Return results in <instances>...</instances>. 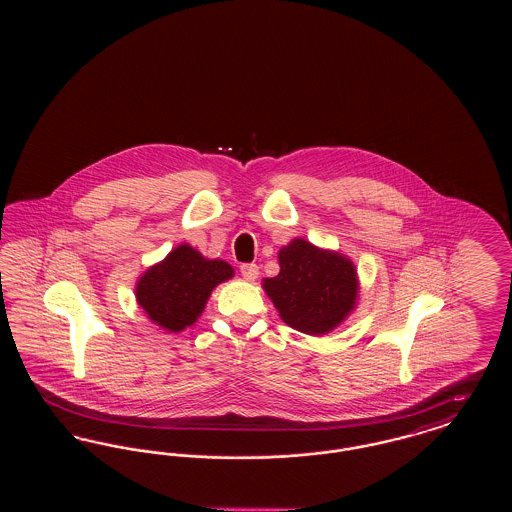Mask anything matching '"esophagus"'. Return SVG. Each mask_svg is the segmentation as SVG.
Segmentation results:
<instances>
[{"label":"esophagus","mask_w":512,"mask_h":512,"mask_svg":"<svg viewBox=\"0 0 512 512\" xmlns=\"http://www.w3.org/2000/svg\"><path fill=\"white\" fill-rule=\"evenodd\" d=\"M240 272H242V276H244L247 282H255L257 276H259V267L253 265V263L251 265H242Z\"/></svg>","instance_id":"1"}]
</instances>
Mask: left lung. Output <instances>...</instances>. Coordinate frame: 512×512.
<instances>
[{
  "label": "left lung",
  "mask_w": 512,
  "mask_h": 512,
  "mask_svg": "<svg viewBox=\"0 0 512 512\" xmlns=\"http://www.w3.org/2000/svg\"><path fill=\"white\" fill-rule=\"evenodd\" d=\"M278 263V276L265 278L263 288L288 326L328 334L355 309L359 280L345 255L295 238L280 249Z\"/></svg>",
  "instance_id": "left-lung-1"
}]
</instances>
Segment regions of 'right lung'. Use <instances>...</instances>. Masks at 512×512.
Wrapping results in <instances>:
<instances>
[{
  "mask_svg": "<svg viewBox=\"0 0 512 512\" xmlns=\"http://www.w3.org/2000/svg\"><path fill=\"white\" fill-rule=\"evenodd\" d=\"M232 276L234 268L226 261L205 259L192 245L182 244L147 268L136 284V299L157 326L182 332L203 313L211 292Z\"/></svg>",
  "mask_w": 512,
  "mask_h": 512,
  "instance_id": "right-lung-1",
  "label": "right lung"
}]
</instances>
